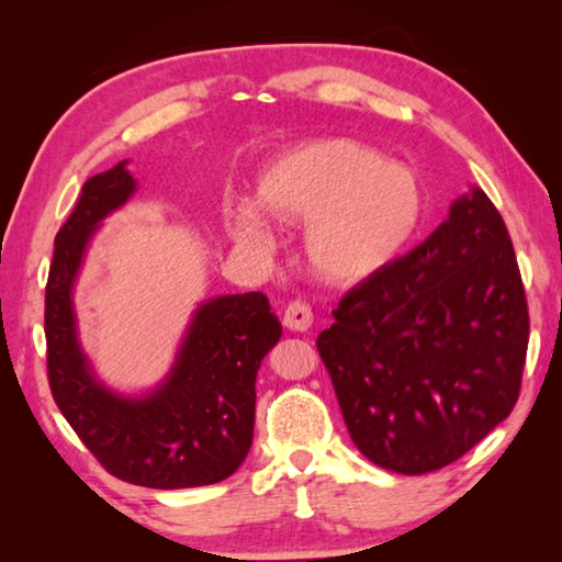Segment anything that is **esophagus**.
I'll return each mask as SVG.
<instances>
[{
  "label": "esophagus",
  "instance_id": "esophagus-1",
  "mask_svg": "<svg viewBox=\"0 0 562 562\" xmlns=\"http://www.w3.org/2000/svg\"><path fill=\"white\" fill-rule=\"evenodd\" d=\"M282 325L292 331H307L312 327V310L304 302H290L284 307Z\"/></svg>",
  "mask_w": 562,
  "mask_h": 562
}]
</instances>
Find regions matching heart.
<instances>
[{
	"instance_id": "heart-1",
	"label": "heart",
	"mask_w": 562,
	"mask_h": 562,
	"mask_svg": "<svg viewBox=\"0 0 562 562\" xmlns=\"http://www.w3.org/2000/svg\"><path fill=\"white\" fill-rule=\"evenodd\" d=\"M268 215L304 225L310 270L335 288H355L384 272L416 240L426 217L418 170L389 160L355 138H312L265 160L252 180V201L237 198L225 227L252 252H268Z\"/></svg>"
}]
</instances>
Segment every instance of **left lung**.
Returning <instances> with one entry per match:
<instances>
[{"mask_svg": "<svg viewBox=\"0 0 562 562\" xmlns=\"http://www.w3.org/2000/svg\"><path fill=\"white\" fill-rule=\"evenodd\" d=\"M331 315L319 357L351 441L386 471L443 469L518 402L528 304L506 223L481 188Z\"/></svg>", "mask_w": 562, "mask_h": 562, "instance_id": "8db88e82", "label": "left lung"}]
</instances>
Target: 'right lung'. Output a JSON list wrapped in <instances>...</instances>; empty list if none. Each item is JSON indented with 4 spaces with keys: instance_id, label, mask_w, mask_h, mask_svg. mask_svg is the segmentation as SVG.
I'll return each mask as SVG.
<instances>
[{
    "instance_id": "right-lung-1",
    "label": "right lung",
    "mask_w": 562,
    "mask_h": 562,
    "mask_svg": "<svg viewBox=\"0 0 562 562\" xmlns=\"http://www.w3.org/2000/svg\"><path fill=\"white\" fill-rule=\"evenodd\" d=\"M121 160L83 183L54 240L46 282V367L56 406L121 481L146 488L211 486L233 475L252 446L255 379L282 337L262 292L201 302L164 382L131 396L106 386L79 339L74 288L99 225L136 193Z\"/></svg>"
}]
</instances>
